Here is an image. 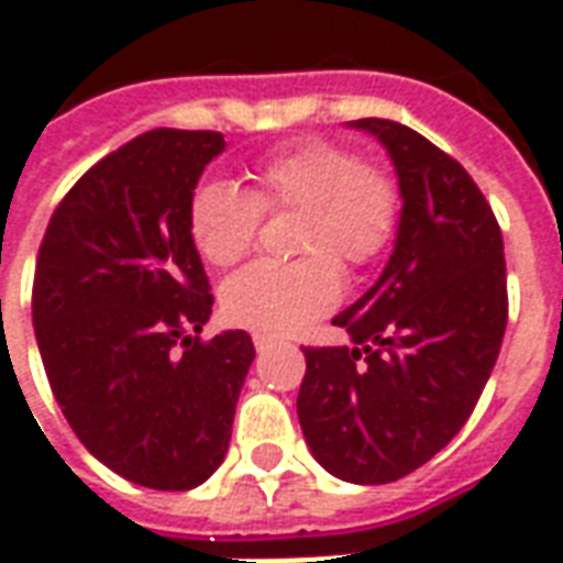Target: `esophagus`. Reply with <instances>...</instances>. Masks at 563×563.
Instances as JSON below:
<instances>
[{"label":"esophagus","instance_id":"34e87169","mask_svg":"<svg viewBox=\"0 0 563 563\" xmlns=\"http://www.w3.org/2000/svg\"><path fill=\"white\" fill-rule=\"evenodd\" d=\"M271 343H274V341H271V338H265V334H256V338H253V346H256L258 353H265Z\"/></svg>","mask_w":563,"mask_h":563}]
</instances>
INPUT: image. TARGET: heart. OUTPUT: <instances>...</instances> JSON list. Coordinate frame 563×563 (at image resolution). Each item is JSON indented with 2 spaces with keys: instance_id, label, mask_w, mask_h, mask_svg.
I'll use <instances>...</instances> for the list:
<instances>
[{
  "instance_id": "heart-1",
  "label": "heart",
  "mask_w": 563,
  "mask_h": 563,
  "mask_svg": "<svg viewBox=\"0 0 563 563\" xmlns=\"http://www.w3.org/2000/svg\"><path fill=\"white\" fill-rule=\"evenodd\" d=\"M253 189L208 180L189 201V234L198 253L229 268L253 250L262 210H305L295 262H253L222 286V313L256 334H292L341 301L343 274L371 265L391 244L401 192L389 174L371 168L334 141H305L258 159Z\"/></svg>"
}]
</instances>
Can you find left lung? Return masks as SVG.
<instances>
[{
    "mask_svg": "<svg viewBox=\"0 0 563 563\" xmlns=\"http://www.w3.org/2000/svg\"><path fill=\"white\" fill-rule=\"evenodd\" d=\"M386 147L401 220L386 268L331 319L353 346L305 350L298 422L343 483H395L459 434L507 329L504 238L459 162L395 120H353Z\"/></svg>",
    "mask_w": 563,
    "mask_h": 563,
    "instance_id": "obj_1",
    "label": "left lung"
}]
</instances>
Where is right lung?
<instances>
[{"label":"right lung","instance_id":"add662e5","mask_svg":"<svg viewBox=\"0 0 563 563\" xmlns=\"http://www.w3.org/2000/svg\"><path fill=\"white\" fill-rule=\"evenodd\" d=\"M220 132L153 129L96 162L44 232L32 325L56 404L123 479L196 488L229 452L250 334L198 341L213 295L189 234Z\"/></svg>","mask_w":563,"mask_h":563}]
</instances>
